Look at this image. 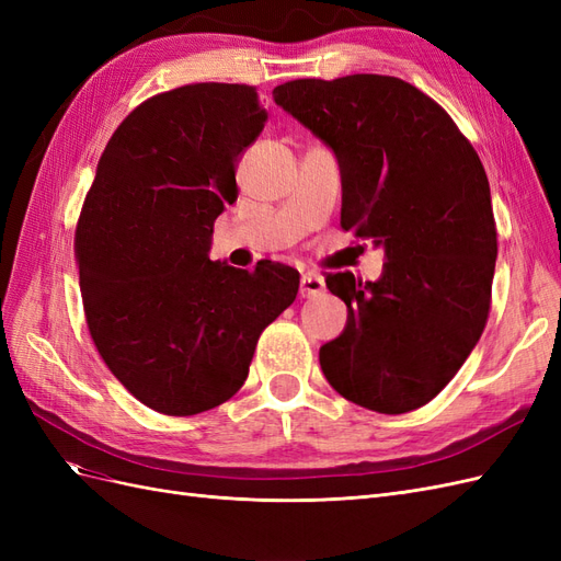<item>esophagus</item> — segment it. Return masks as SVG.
I'll use <instances>...</instances> for the list:
<instances>
[{
	"label": "esophagus",
	"mask_w": 561,
	"mask_h": 561,
	"mask_svg": "<svg viewBox=\"0 0 561 561\" xmlns=\"http://www.w3.org/2000/svg\"><path fill=\"white\" fill-rule=\"evenodd\" d=\"M325 290V280L318 274H304L301 283H299V295L301 297H318Z\"/></svg>",
	"instance_id": "esophagus-1"
}]
</instances>
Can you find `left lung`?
<instances>
[{
  "label": "left lung",
  "mask_w": 561,
  "mask_h": 561,
  "mask_svg": "<svg viewBox=\"0 0 561 561\" xmlns=\"http://www.w3.org/2000/svg\"><path fill=\"white\" fill-rule=\"evenodd\" d=\"M274 100L339 159L342 229L386 250L375 283L325 276L348 320L320 346L322 375L365 410H419L461 369L489 318L499 241L478 151L398 77L295 79Z\"/></svg>",
  "instance_id": "8db88e82"
}]
</instances>
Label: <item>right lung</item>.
Instances as JSON below:
<instances>
[{"label": "right lung", "instance_id": "add662e5", "mask_svg": "<svg viewBox=\"0 0 561 561\" xmlns=\"http://www.w3.org/2000/svg\"><path fill=\"white\" fill-rule=\"evenodd\" d=\"M257 89L190 83L135 107L83 198L75 257L83 313L112 375L149 410L194 416L248 379L257 339L297 297V268L208 257L239 196L236 161L266 124Z\"/></svg>", "mask_w": 561, "mask_h": 561}]
</instances>
